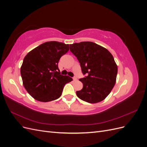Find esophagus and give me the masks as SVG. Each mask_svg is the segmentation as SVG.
Segmentation results:
<instances>
[{"mask_svg":"<svg viewBox=\"0 0 147 147\" xmlns=\"http://www.w3.org/2000/svg\"><path fill=\"white\" fill-rule=\"evenodd\" d=\"M73 80H74V81H77V78L74 77H73Z\"/></svg>","mask_w":147,"mask_h":147,"instance_id":"34e87169","label":"esophagus"}]
</instances>
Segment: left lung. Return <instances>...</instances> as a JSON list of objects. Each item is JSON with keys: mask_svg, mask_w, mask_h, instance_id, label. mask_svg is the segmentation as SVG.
<instances>
[{"mask_svg": "<svg viewBox=\"0 0 147 147\" xmlns=\"http://www.w3.org/2000/svg\"><path fill=\"white\" fill-rule=\"evenodd\" d=\"M77 57L84 77L79 79L83 88L76 92L80 99L94 104L103 100L116 83L118 67L112 55L97 44L82 42L70 45Z\"/></svg>", "mask_w": 147, "mask_h": 147, "instance_id": "obj_1", "label": "left lung"}]
</instances>
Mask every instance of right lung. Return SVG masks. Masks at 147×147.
<instances>
[{
    "mask_svg": "<svg viewBox=\"0 0 147 147\" xmlns=\"http://www.w3.org/2000/svg\"><path fill=\"white\" fill-rule=\"evenodd\" d=\"M69 50L68 44L48 42L24 57L21 75L25 89L33 98L44 102L58 99L65 84L73 80L69 76L62 75L58 68L61 57Z\"/></svg>",
    "mask_w": 147,
    "mask_h": 147,
    "instance_id": "obj_1",
    "label": "right lung"
}]
</instances>
